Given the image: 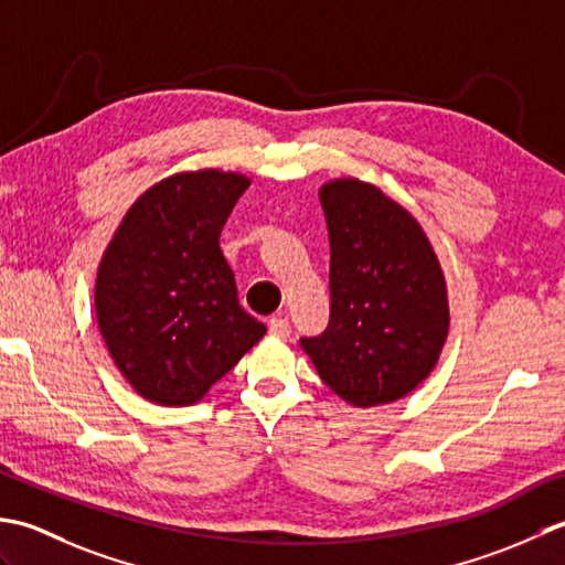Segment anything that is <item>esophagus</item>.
<instances>
[{
    "label": "esophagus",
    "instance_id": "34e87169",
    "mask_svg": "<svg viewBox=\"0 0 565 565\" xmlns=\"http://www.w3.org/2000/svg\"><path fill=\"white\" fill-rule=\"evenodd\" d=\"M268 331L273 333V337L287 339V337H290V321H287V317H282V315L270 317L268 319Z\"/></svg>",
    "mask_w": 565,
    "mask_h": 565
}]
</instances>
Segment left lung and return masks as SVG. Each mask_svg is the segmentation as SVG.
I'll return each instance as SVG.
<instances>
[{
	"instance_id": "left-lung-1",
	"label": "left lung",
	"mask_w": 565,
	"mask_h": 565,
	"mask_svg": "<svg viewBox=\"0 0 565 565\" xmlns=\"http://www.w3.org/2000/svg\"><path fill=\"white\" fill-rule=\"evenodd\" d=\"M329 228V327L299 339L319 377L353 407L409 395L448 337L441 263L405 206L355 178L319 190Z\"/></svg>"
}]
</instances>
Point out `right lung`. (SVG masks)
I'll return each mask as SVG.
<instances>
[{"label": "right lung", "instance_id": "right-lung-1", "mask_svg": "<svg viewBox=\"0 0 565 565\" xmlns=\"http://www.w3.org/2000/svg\"><path fill=\"white\" fill-rule=\"evenodd\" d=\"M250 180L216 168L156 182L99 260L95 312L111 361L148 402H200L266 327L238 305L218 236Z\"/></svg>", "mask_w": 565, "mask_h": 565}]
</instances>
